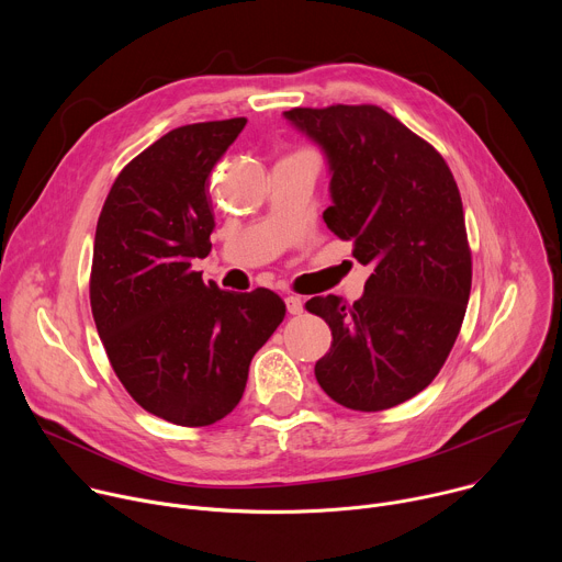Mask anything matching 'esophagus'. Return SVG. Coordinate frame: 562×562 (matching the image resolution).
Masks as SVG:
<instances>
[{"label":"esophagus","mask_w":562,"mask_h":562,"mask_svg":"<svg viewBox=\"0 0 562 562\" xmlns=\"http://www.w3.org/2000/svg\"><path fill=\"white\" fill-rule=\"evenodd\" d=\"M284 302H286V311H289L291 315H300V313L304 311V302H302V297H297V295H286Z\"/></svg>","instance_id":"1"}]
</instances>
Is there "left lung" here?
Masks as SVG:
<instances>
[{
    "label": "left lung",
    "instance_id": "1",
    "mask_svg": "<svg viewBox=\"0 0 562 562\" xmlns=\"http://www.w3.org/2000/svg\"><path fill=\"white\" fill-rule=\"evenodd\" d=\"M282 115L325 153L327 226L373 267L353 306L338 295L304 304L334 336L315 378L347 409L395 407L438 375L467 311L471 254L456 180L431 144L378 106Z\"/></svg>",
    "mask_w": 562,
    "mask_h": 562
}]
</instances>
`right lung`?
I'll use <instances>...</instances> for the list:
<instances>
[{
	"mask_svg": "<svg viewBox=\"0 0 562 562\" xmlns=\"http://www.w3.org/2000/svg\"><path fill=\"white\" fill-rule=\"evenodd\" d=\"M245 124L169 131L117 176L98 220L100 340L135 403L182 427L213 425L237 407L256 351L286 313L269 289L222 291L191 269L211 254L209 176Z\"/></svg>",
	"mask_w": 562,
	"mask_h": 562,
	"instance_id": "right-lung-1",
	"label": "right lung"
}]
</instances>
